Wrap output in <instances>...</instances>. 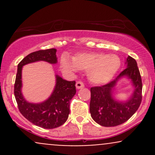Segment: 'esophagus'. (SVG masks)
<instances>
[{"mask_svg": "<svg viewBox=\"0 0 155 155\" xmlns=\"http://www.w3.org/2000/svg\"><path fill=\"white\" fill-rule=\"evenodd\" d=\"M76 89H78V90H79V89H81V88L84 87V84L82 81H79L76 83Z\"/></svg>", "mask_w": 155, "mask_h": 155, "instance_id": "esophagus-1", "label": "esophagus"}]
</instances>
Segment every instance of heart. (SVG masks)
<instances>
[{"instance_id": "b5f03b06", "label": "heart", "mask_w": 155, "mask_h": 155, "mask_svg": "<svg viewBox=\"0 0 155 155\" xmlns=\"http://www.w3.org/2000/svg\"><path fill=\"white\" fill-rule=\"evenodd\" d=\"M60 63L65 71L75 72L77 69L87 71L89 80L95 84H103L111 81L121 65L120 58L117 55L103 52L81 53L73 58V62L64 58Z\"/></svg>"}]
</instances>
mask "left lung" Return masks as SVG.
<instances>
[{"instance_id":"left-lung-1","label":"left lung","mask_w":155,"mask_h":155,"mask_svg":"<svg viewBox=\"0 0 155 155\" xmlns=\"http://www.w3.org/2000/svg\"><path fill=\"white\" fill-rule=\"evenodd\" d=\"M127 68L113 81L102 86L90 89V111L92 118L104 127L120 125L127 121L139 108L142 100V81L136 60L128 56ZM124 75L132 80L135 89L133 96L127 102H117L112 97V89L119 78Z\"/></svg>"}]
</instances>
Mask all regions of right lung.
<instances>
[{"instance_id": "1", "label": "right lung", "mask_w": 155, "mask_h": 155, "mask_svg": "<svg viewBox=\"0 0 155 155\" xmlns=\"http://www.w3.org/2000/svg\"><path fill=\"white\" fill-rule=\"evenodd\" d=\"M56 49L38 50L27 55L18 64L15 83V96L20 113L35 125L45 129L60 127L66 122L70 113V101L76 94V81H66L56 76V86L49 99L41 104H31L25 100L21 92L23 65L33 62L57 63Z\"/></svg>"}]
</instances>
